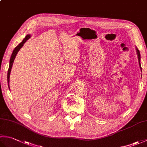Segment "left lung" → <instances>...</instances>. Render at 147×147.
<instances>
[{
    "label": "left lung",
    "instance_id": "1",
    "mask_svg": "<svg viewBox=\"0 0 147 147\" xmlns=\"http://www.w3.org/2000/svg\"><path fill=\"white\" fill-rule=\"evenodd\" d=\"M136 53H137V55H138V62H139V65L140 67V69H141L142 70V67H141V63H140V60H141V56H140V51L139 50L137 49V47H136Z\"/></svg>",
    "mask_w": 147,
    "mask_h": 147
}]
</instances>
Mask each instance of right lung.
I'll list each match as a JSON object with an SVG mask.
<instances>
[{"label": "right lung", "mask_w": 147, "mask_h": 147, "mask_svg": "<svg viewBox=\"0 0 147 147\" xmlns=\"http://www.w3.org/2000/svg\"><path fill=\"white\" fill-rule=\"evenodd\" d=\"M30 37H31L30 35H27L25 36V38L23 39V41H22L20 43V44H19L16 47H15V49H14V51H12V53L11 58H10V61H9V69H8V71H7V83H8L9 89H10V87H9V78H10V74H11V69H12V65H13L14 59L16 57V56L18 52L20 51V50L22 48V47L23 46L24 43H25L29 38H30Z\"/></svg>", "instance_id": "obj_1"}]
</instances>
